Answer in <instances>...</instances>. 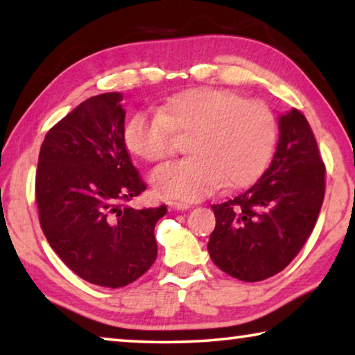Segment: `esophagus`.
I'll use <instances>...</instances> for the list:
<instances>
[{"mask_svg": "<svg viewBox=\"0 0 355 355\" xmlns=\"http://www.w3.org/2000/svg\"><path fill=\"white\" fill-rule=\"evenodd\" d=\"M169 205L174 210H187V208H191V203H186V202H169Z\"/></svg>", "mask_w": 355, "mask_h": 355, "instance_id": "1", "label": "esophagus"}]
</instances>
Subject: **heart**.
<instances>
[{
  "instance_id": "heart-1",
  "label": "heart",
  "mask_w": 355,
  "mask_h": 355,
  "mask_svg": "<svg viewBox=\"0 0 355 355\" xmlns=\"http://www.w3.org/2000/svg\"><path fill=\"white\" fill-rule=\"evenodd\" d=\"M191 135V157L150 174L158 196L197 200L226 187L250 184L273 157L278 123L268 106L231 90L191 89L173 95L159 110L140 111L125 125V145L145 162L174 152V137Z\"/></svg>"
}]
</instances>
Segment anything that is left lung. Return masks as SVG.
<instances>
[{"label":"left lung","mask_w":355,"mask_h":355,"mask_svg":"<svg viewBox=\"0 0 355 355\" xmlns=\"http://www.w3.org/2000/svg\"><path fill=\"white\" fill-rule=\"evenodd\" d=\"M327 168L299 110L279 118V142L270 168L231 200L211 205L216 226L208 252L232 278L255 283L295 259L318 220Z\"/></svg>","instance_id":"1"}]
</instances>
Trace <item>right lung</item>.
Here are the masks:
<instances>
[{
  "instance_id": "obj_1",
  "label": "right lung",
  "mask_w": 355,
  "mask_h": 355,
  "mask_svg": "<svg viewBox=\"0 0 355 355\" xmlns=\"http://www.w3.org/2000/svg\"><path fill=\"white\" fill-rule=\"evenodd\" d=\"M118 92L85 100L53 125L43 140L35 200L43 234L82 279L123 288L157 259V208L125 207L147 184L124 140L125 111Z\"/></svg>"
}]
</instances>
